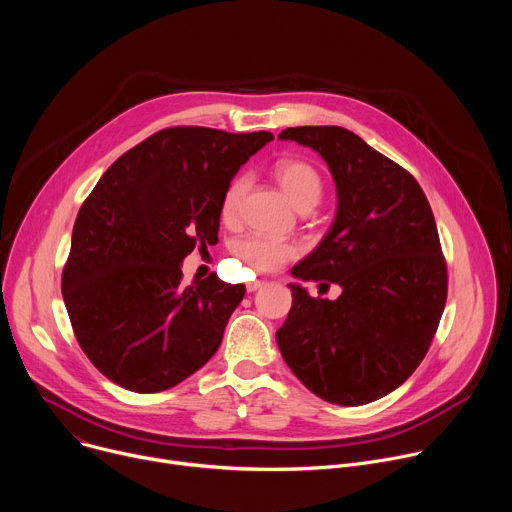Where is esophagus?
<instances>
[{"mask_svg":"<svg viewBox=\"0 0 512 512\" xmlns=\"http://www.w3.org/2000/svg\"><path fill=\"white\" fill-rule=\"evenodd\" d=\"M263 285H265V281H249V283H247V291H249V294H253V291L261 289Z\"/></svg>","mask_w":512,"mask_h":512,"instance_id":"1","label":"esophagus"}]
</instances>
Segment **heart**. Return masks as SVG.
I'll list each match as a JSON object with an SVG mask.
<instances>
[{"label":"heart","instance_id":"1","mask_svg":"<svg viewBox=\"0 0 512 512\" xmlns=\"http://www.w3.org/2000/svg\"><path fill=\"white\" fill-rule=\"evenodd\" d=\"M275 178L287 198L298 210H312L322 198V176L318 170L304 160H281L275 164ZM249 188V176H235L221 200V214L225 221L237 214L239 204ZM239 259L251 269V273H271L277 271L283 263L294 259L298 249L289 243L265 239V237H247L237 243Z\"/></svg>","mask_w":512,"mask_h":512}]
</instances>
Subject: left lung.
Segmentation results:
<instances>
[{"mask_svg":"<svg viewBox=\"0 0 512 512\" xmlns=\"http://www.w3.org/2000/svg\"><path fill=\"white\" fill-rule=\"evenodd\" d=\"M279 139L318 152L338 198L330 231L291 275L338 283L342 294L312 298L289 283L294 302L277 346L320 399L377 401L419 367L446 306L448 269L431 206L407 170L344 127H287Z\"/></svg>","mask_w":512,"mask_h":512,"instance_id":"8db88e82","label":"left lung"}]
</instances>
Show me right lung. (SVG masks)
Listing matches in <instances>:
<instances>
[{"label":"right lung","instance_id":"right-lung-1","mask_svg":"<svg viewBox=\"0 0 512 512\" xmlns=\"http://www.w3.org/2000/svg\"><path fill=\"white\" fill-rule=\"evenodd\" d=\"M271 139L162 129L113 162L83 202L62 298L81 348L115 385L166 391L221 346L245 285L212 273L184 287L180 265L194 247L216 245L229 182Z\"/></svg>","mask_w":512,"mask_h":512}]
</instances>
